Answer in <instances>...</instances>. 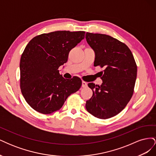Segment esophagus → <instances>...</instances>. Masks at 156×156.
<instances>
[{
  "label": "esophagus",
  "instance_id": "obj_1",
  "mask_svg": "<svg viewBox=\"0 0 156 156\" xmlns=\"http://www.w3.org/2000/svg\"><path fill=\"white\" fill-rule=\"evenodd\" d=\"M87 83L85 81H82V87L83 88H86L87 87Z\"/></svg>",
  "mask_w": 156,
  "mask_h": 156
}]
</instances>
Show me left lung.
Masks as SVG:
<instances>
[{
    "label": "left lung",
    "instance_id": "obj_1",
    "mask_svg": "<svg viewBox=\"0 0 156 156\" xmlns=\"http://www.w3.org/2000/svg\"><path fill=\"white\" fill-rule=\"evenodd\" d=\"M87 43L95 51L94 66L104 68L101 85L88 83L93 95L86 108L100 119L119 114L133 96L137 67L131 50L125 44L108 35L86 34Z\"/></svg>",
    "mask_w": 156,
    "mask_h": 156
}]
</instances>
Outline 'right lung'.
Instances as JSON below:
<instances>
[{
  "label": "right lung",
  "mask_w": 156,
  "mask_h": 156,
  "mask_svg": "<svg viewBox=\"0 0 156 156\" xmlns=\"http://www.w3.org/2000/svg\"><path fill=\"white\" fill-rule=\"evenodd\" d=\"M84 34V31H55L36 36L27 44L20 60V88L33 109L51 114L81 88V79H66L58 68L67 62L70 50Z\"/></svg>",
  "instance_id": "1"
}]
</instances>
